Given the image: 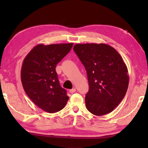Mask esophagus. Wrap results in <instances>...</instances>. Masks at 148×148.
Wrapping results in <instances>:
<instances>
[{
	"instance_id": "1",
	"label": "esophagus",
	"mask_w": 148,
	"mask_h": 148,
	"mask_svg": "<svg viewBox=\"0 0 148 148\" xmlns=\"http://www.w3.org/2000/svg\"><path fill=\"white\" fill-rule=\"evenodd\" d=\"M76 88H73V89L69 90V92H70V93H72H72H74V92H76Z\"/></svg>"
}]
</instances>
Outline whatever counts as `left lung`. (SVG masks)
<instances>
[{
	"instance_id": "obj_1",
	"label": "left lung",
	"mask_w": 148,
	"mask_h": 148,
	"mask_svg": "<svg viewBox=\"0 0 148 148\" xmlns=\"http://www.w3.org/2000/svg\"><path fill=\"white\" fill-rule=\"evenodd\" d=\"M74 51L86 68L89 89L87 109L95 116L112 112L128 89V70L121 56L106 44H77Z\"/></svg>"
}]
</instances>
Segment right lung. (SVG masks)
Instances as JSON below:
<instances>
[{
  "mask_svg": "<svg viewBox=\"0 0 148 148\" xmlns=\"http://www.w3.org/2000/svg\"><path fill=\"white\" fill-rule=\"evenodd\" d=\"M72 46L73 43L38 44L23 61L21 79L25 91L37 106L48 113L61 110L69 101L66 91L60 86L56 67Z\"/></svg>",
  "mask_w": 148,
  "mask_h": 148,
  "instance_id": "1",
  "label": "right lung"
}]
</instances>
